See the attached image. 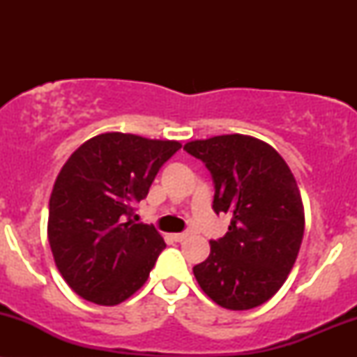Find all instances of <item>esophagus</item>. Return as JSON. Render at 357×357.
<instances>
[{
	"label": "esophagus",
	"mask_w": 357,
	"mask_h": 357,
	"mask_svg": "<svg viewBox=\"0 0 357 357\" xmlns=\"http://www.w3.org/2000/svg\"><path fill=\"white\" fill-rule=\"evenodd\" d=\"M171 238H173L174 241H183L188 238V233H173V235H171Z\"/></svg>",
	"instance_id": "1"
}]
</instances>
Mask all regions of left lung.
Listing matches in <instances>:
<instances>
[{"instance_id": "1", "label": "left lung", "mask_w": 357, "mask_h": 357, "mask_svg": "<svg viewBox=\"0 0 357 357\" xmlns=\"http://www.w3.org/2000/svg\"><path fill=\"white\" fill-rule=\"evenodd\" d=\"M202 159L215 183L213 210L230 213L223 238L192 267L213 302L248 310L277 294L292 270L304 236V204L292 171L260 139L227 134L184 144Z\"/></svg>"}]
</instances>
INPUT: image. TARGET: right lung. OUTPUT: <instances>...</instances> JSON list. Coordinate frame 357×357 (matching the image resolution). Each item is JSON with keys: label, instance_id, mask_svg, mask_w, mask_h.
<instances>
[{"label": "right lung", "instance_id": "1", "mask_svg": "<svg viewBox=\"0 0 357 357\" xmlns=\"http://www.w3.org/2000/svg\"><path fill=\"white\" fill-rule=\"evenodd\" d=\"M178 141L105 132L89 139L56 176L48 241L56 268L85 301L117 305L146 284L165 240L130 220Z\"/></svg>", "mask_w": 357, "mask_h": 357}]
</instances>
